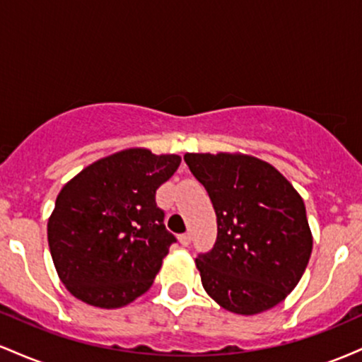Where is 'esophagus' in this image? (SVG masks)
Listing matches in <instances>:
<instances>
[{
    "label": "esophagus",
    "instance_id": "obj_1",
    "mask_svg": "<svg viewBox=\"0 0 362 362\" xmlns=\"http://www.w3.org/2000/svg\"><path fill=\"white\" fill-rule=\"evenodd\" d=\"M178 240H180V243L184 245V247H189L190 242H192V236H190V233H184L178 236Z\"/></svg>",
    "mask_w": 362,
    "mask_h": 362
}]
</instances>
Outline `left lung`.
I'll return each instance as SVG.
<instances>
[{
  "label": "left lung",
  "instance_id": "left-lung-1",
  "mask_svg": "<svg viewBox=\"0 0 362 362\" xmlns=\"http://www.w3.org/2000/svg\"><path fill=\"white\" fill-rule=\"evenodd\" d=\"M184 160L218 221L214 247L195 259L207 294L238 315L279 305L300 282L313 247L300 194L259 158L187 153Z\"/></svg>",
  "mask_w": 362,
  "mask_h": 362
}]
</instances>
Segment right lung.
<instances>
[{
  "label": "right lung",
  "instance_id": "1",
  "mask_svg": "<svg viewBox=\"0 0 362 362\" xmlns=\"http://www.w3.org/2000/svg\"><path fill=\"white\" fill-rule=\"evenodd\" d=\"M180 165L177 155L126 149L95 161L62 187L47 240L62 284L78 300L120 308L151 288L175 243L156 190Z\"/></svg>",
  "mask_w": 362,
  "mask_h": 362
}]
</instances>
